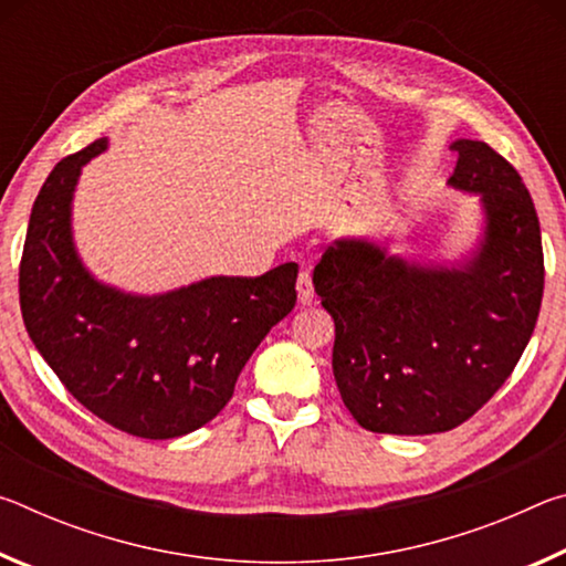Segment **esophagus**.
<instances>
[{"label": "esophagus", "instance_id": "1", "mask_svg": "<svg viewBox=\"0 0 566 566\" xmlns=\"http://www.w3.org/2000/svg\"><path fill=\"white\" fill-rule=\"evenodd\" d=\"M296 296H300L302 306H310L314 302V286H312V274L302 270L296 276Z\"/></svg>", "mask_w": 566, "mask_h": 566}]
</instances>
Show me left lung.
<instances>
[{
	"label": "left lung",
	"instance_id": "left-lung-1",
	"mask_svg": "<svg viewBox=\"0 0 566 566\" xmlns=\"http://www.w3.org/2000/svg\"><path fill=\"white\" fill-rule=\"evenodd\" d=\"M449 185L482 197L486 227L462 266H421L367 239H339L314 266L334 319L344 407L379 434H437L494 397L534 332L544 294L536 209L510 161L476 139Z\"/></svg>",
	"mask_w": 566,
	"mask_h": 566
}]
</instances>
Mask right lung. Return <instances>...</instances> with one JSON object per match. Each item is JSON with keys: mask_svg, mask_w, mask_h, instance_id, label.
I'll return each instance as SVG.
<instances>
[{"mask_svg": "<svg viewBox=\"0 0 566 566\" xmlns=\"http://www.w3.org/2000/svg\"><path fill=\"white\" fill-rule=\"evenodd\" d=\"M107 139L64 157L34 199L19 262L24 327L66 391L119 432L171 439L212 421L296 304V264L212 276L159 296L99 284L72 242V195Z\"/></svg>", "mask_w": 566, "mask_h": 566, "instance_id": "add662e5", "label": "right lung"}]
</instances>
